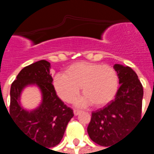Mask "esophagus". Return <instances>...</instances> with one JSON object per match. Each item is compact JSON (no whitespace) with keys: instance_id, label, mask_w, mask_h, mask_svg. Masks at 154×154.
I'll return each mask as SVG.
<instances>
[{"instance_id":"obj_1","label":"esophagus","mask_w":154,"mask_h":154,"mask_svg":"<svg viewBox=\"0 0 154 154\" xmlns=\"http://www.w3.org/2000/svg\"><path fill=\"white\" fill-rule=\"evenodd\" d=\"M73 113L75 116H77V115H79V114L81 113V110H76V109H75V110H73Z\"/></svg>"}]
</instances>
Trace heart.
<instances>
[{
    "mask_svg": "<svg viewBox=\"0 0 154 154\" xmlns=\"http://www.w3.org/2000/svg\"><path fill=\"white\" fill-rule=\"evenodd\" d=\"M119 85L116 71L107 65L78 62L67 67L65 74H57L54 79L57 96L67 103L77 97L82 87L84 96L76 100L77 106H103L116 96Z\"/></svg>",
    "mask_w": 154,
    "mask_h": 154,
    "instance_id": "1",
    "label": "heart"
}]
</instances>
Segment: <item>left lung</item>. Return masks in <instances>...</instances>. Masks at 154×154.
<instances>
[{
    "label": "left lung",
    "mask_w": 154,
    "mask_h": 154,
    "mask_svg": "<svg viewBox=\"0 0 154 154\" xmlns=\"http://www.w3.org/2000/svg\"><path fill=\"white\" fill-rule=\"evenodd\" d=\"M120 87L115 100L91 113L87 133L91 139L104 147L113 146L139 123L142 114L143 89L131 67L115 64ZM110 148V147H109Z\"/></svg>",
    "instance_id": "1"
}]
</instances>
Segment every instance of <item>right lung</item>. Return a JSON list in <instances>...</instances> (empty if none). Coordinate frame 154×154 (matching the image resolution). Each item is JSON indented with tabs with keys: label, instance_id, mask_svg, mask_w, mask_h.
I'll list each match as a JSON object with an SVG mask.
<instances>
[{
	"label": "right lung",
	"instance_id": "add662e5",
	"mask_svg": "<svg viewBox=\"0 0 154 154\" xmlns=\"http://www.w3.org/2000/svg\"><path fill=\"white\" fill-rule=\"evenodd\" d=\"M49 68L50 63L46 60L24 67L11 84L10 105V115L15 125L28 138L48 149L60 143L74 116L73 110L57 96ZM32 84L40 87L43 100L36 110L27 112L20 106L19 97L23 88Z\"/></svg>",
	"mask_w": 154,
	"mask_h": 154
}]
</instances>
